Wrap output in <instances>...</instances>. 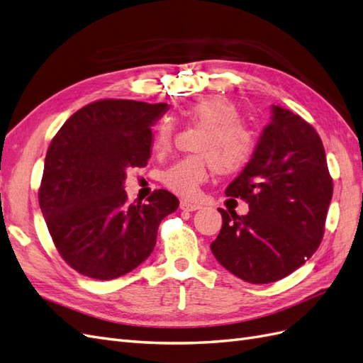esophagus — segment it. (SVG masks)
<instances>
[{
  "label": "esophagus",
  "mask_w": 363,
  "mask_h": 363,
  "mask_svg": "<svg viewBox=\"0 0 363 363\" xmlns=\"http://www.w3.org/2000/svg\"><path fill=\"white\" fill-rule=\"evenodd\" d=\"M180 208L184 212H195V211H199L200 206L189 203V201H180Z\"/></svg>",
  "instance_id": "1"
}]
</instances>
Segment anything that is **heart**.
Segmentation results:
<instances>
[{"mask_svg":"<svg viewBox=\"0 0 363 363\" xmlns=\"http://www.w3.org/2000/svg\"><path fill=\"white\" fill-rule=\"evenodd\" d=\"M183 113L194 125L203 128L194 145V151L200 155L174 162L163 171L162 182L171 192L189 199L207 180L212 167L219 175H233L242 171L255 156L256 136L240 123L239 108L221 95L194 101ZM172 138V121L162 118L151 140L152 152L164 155L171 148Z\"/></svg>","mask_w":363,"mask_h":363,"instance_id":"1","label":"heart"}]
</instances>
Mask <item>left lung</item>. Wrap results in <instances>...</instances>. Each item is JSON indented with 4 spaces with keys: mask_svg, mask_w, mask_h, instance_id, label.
I'll list each match as a JSON object with an SVG mask.
<instances>
[{
    "mask_svg": "<svg viewBox=\"0 0 363 363\" xmlns=\"http://www.w3.org/2000/svg\"><path fill=\"white\" fill-rule=\"evenodd\" d=\"M332 194L320 135L301 116L272 106L255 156L225 189L250 212L218 208L223 227L211 244L213 256L248 283L289 276L320 247Z\"/></svg>",
    "mask_w": 363,
    "mask_h": 363,
    "instance_id": "1",
    "label": "left lung"
}]
</instances>
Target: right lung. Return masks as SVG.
<instances>
[{
  "label": "right lung",
  "instance_id": "add662e5",
  "mask_svg": "<svg viewBox=\"0 0 363 363\" xmlns=\"http://www.w3.org/2000/svg\"><path fill=\"white\" fill-rule=\"evenodd\" d=\"M168 104L98 100L77 111L52 138L39 206L59 255L86 277L112 280L133 271L156 247L159 224L177 211L171 192L128 204L125 169L145 167L151 125Z\"/></svg>",
  "mask_w": 363,
  "mask_h": 363
}]
</instances>
